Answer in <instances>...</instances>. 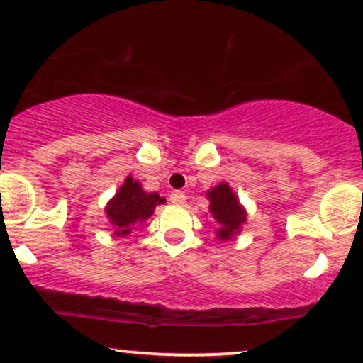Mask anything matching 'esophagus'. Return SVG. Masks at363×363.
I'll return each mask as SVG.
<instances>
[{"label": "esophagus", "mask_w": 363, "mask_h": 363, "mask_svg": "<svg viewBox=\"0 0 363 363\" xmlns=\"http://www.w3.org/2000/svg\"><path fill=\"white\" fill-rule=\"evenodd\" d=\"M170 201L173 203V205H177V206L185 205V201H186L185 193H183V191H173L172 195H170Z\"/></svg>", "instance_id": "34e87169"}]
</instances>
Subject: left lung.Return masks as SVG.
Masks as SVG:
<instances>
[{
  "instance_id": "obj_1",
  "label": "left lung",
  "mask_w": 363,
  "mask_h": 363,
  "mask_svg": "<svg viewBox=\"0 0 363 363\" xmlns=\"http://www.w3.org/2000/svg\"><path fill=\"white\" fill-rule=\"evenodd\" d=\"M206 196L210 200V213L220 225L216 236L221 241L231 240L241 231V225L246 221L245 208L240 205L236 195L225 182L211 188Z\"/></svg>"
}]
</instances>
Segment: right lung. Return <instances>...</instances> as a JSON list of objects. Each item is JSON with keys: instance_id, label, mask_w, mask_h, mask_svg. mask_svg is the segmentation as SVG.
I'll list each match as a JSON object with an SVG mask.
<instances>
[{"instance_id": "add662e5", "label": "right lung", "mask_w": 363, "mask_h": 363, "mask_svg": "<svg viewBox=\"0 0 363 363\" xmlns=\"http://www.w3.org/2000/svg\"><path fill=\"white\" fill-rule=\"evenodd\" d=\"M165 203L158 193H147L137 180L127 177L123 185L118 188L116 196L107 203L106 215L112 226L116 228V236H127L133 225L143 223L155 211L157 205Z\"/></svg>"}]
</instances>
